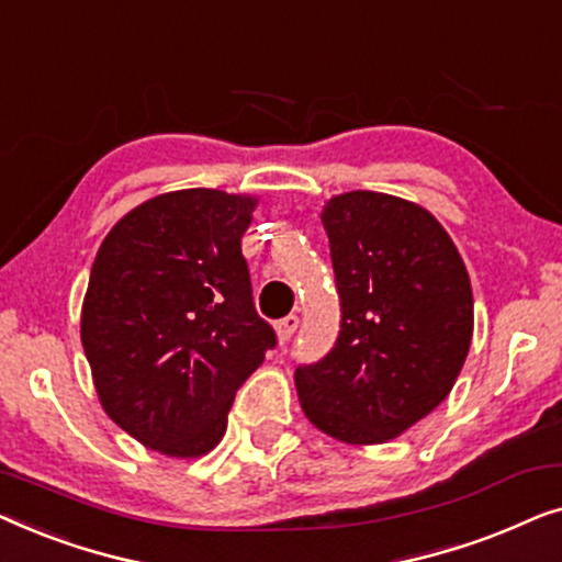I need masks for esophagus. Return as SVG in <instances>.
I'll list each match as a JSON object with an SVG mask.
<instances>
[{"instance_id": "obj_1", "label": "esophagus", "mask_w": 562, "mask_h": 562, "mask_svg": "<svg viewBox=\"0 0 562 562\" xmlns=\"http://www.w3.org/2000/svg\"><path fill=\"white\" fill-rule=\"evenodd\" d=\"M296 327H299V317H296V314H289V317H283V319L279 322V325H276V333H279V340H281V342H289L291 337H294Z\"/></svg>"}]
</instances>
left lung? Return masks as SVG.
<instances>
[{
	"mask_svg": "<svg viewBox=\"0 0 562 562\" xmlns=\"http://www.w3.org/2000/svg\"><path fill=\"white\" fill-rule=\"evenodd\" d=\"M340 335L296 368L302 409L322 432L379 445L450 394L473 337V291L450 235L427 210L379 191H348L322 210Z\"/></svg>",
	"mask_w": 562,
	"mask_h": 562,
	"instance_id": "8db88e82",
	"label": "left lung"
}]
</instances>
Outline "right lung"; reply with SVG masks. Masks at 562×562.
<instances>
[{"instance_id":"obj_1","label":"right lung","mask_w":562,"mask_h":562,"mask_svg":"<svg viewBox=\"0 0 562 562\" xmlns=\"http://www.w3.org/2000/svg\"><path fill=\"white\" fill-rule=\"evenodd\" d=\"M256 204L217 189L153 196L110 229L91 266L81 345L99 402L164 456L210 452L276 345L240 250Z\"/></svg>"}]
</instances>
